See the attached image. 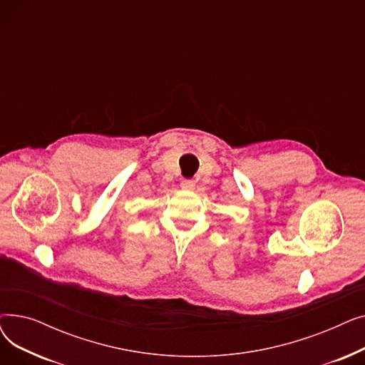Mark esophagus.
I'll return each mask as SVG.
<instances>
[{"mask_svg":"<svg viewBox=\"0 0 365 365\" xmlns=\"http://www.w3.org/2000/svg\"><path fill=\"white\" fill-rule=\"evenodd\" d=\"M180 187L185 190H192L195 187V182L194 180H182Z\"/></svg>","mask_w":365,"mask_h":365,"instance_id":"1","label":"esophagus"}]
</instances>
